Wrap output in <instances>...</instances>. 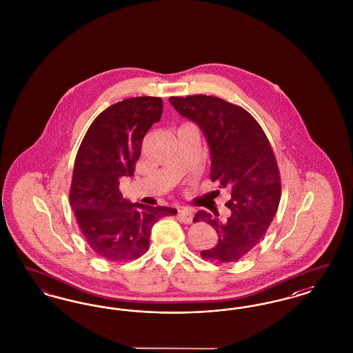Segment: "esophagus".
<instances>
[{
    "label": "esophagus",
    "instance_id": "obj_1",
    "mask_svg": "<svg viewBox=\"0 0 353 353\" xmlns=\"http://www.w3.org/2000/svg\"><path fill=\"white\" fill-rule=\"evenodd\" d=\"M179 217L185 223H190L193 221V217H194V212L189 208H183V209L179 210Z\"/></svg>",
    "mask_w": 353,
    "mask_h": 353
}]
</instances>
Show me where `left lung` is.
I'll use <instances>...</instances> for the list:
<instances>
[{"instance_id": "1", "label": "left lung", "mask_w": 353, "mask_h": 353, "mask_svg": "<svg viewBox=\"0 0 353 353\" xmlns=\"http://www.w3.org/2000/svg\"><path fill=\"white\" fill-rule=\"evenodd\" d=\"M169 101L201 128L212 159L210 180L232 193L228 219L205 210L193 219L209 223L219 234V243L202 250L201 256L235 262L266 234L281 201V174L269 139L246 110L217 97H170Z\"/></svg>"}]
</instances>
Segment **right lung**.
I'll use <instances>...</instances> for the list:
<instances>
[{
	"mask_svg": "<svg viewBox=\"0 0 353 353\" xmlns=\"http://www.w3.org/2000/svg\"><path fill=\"white\" fill-rule=\"evenodd\" d=\"M161 114V98L115 103L92 121L77 153L70 205L85 242L107 261L143 255L153 225L177 213L168 206L131 203L119 190V179L134 174L143 139Z\"/></svg>",
	"mask_w": 353,
	"mask_h": 353,
	"instance_id": "obj_1",
	"label": "right lung"
}]
</instances>
